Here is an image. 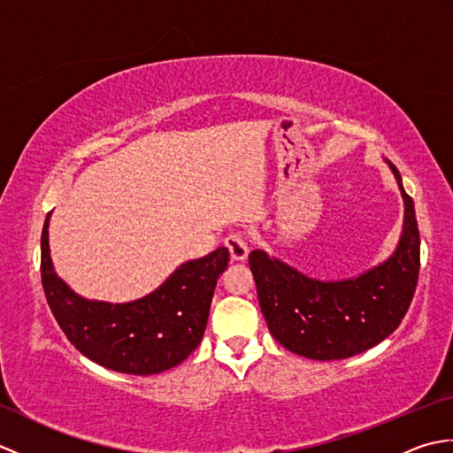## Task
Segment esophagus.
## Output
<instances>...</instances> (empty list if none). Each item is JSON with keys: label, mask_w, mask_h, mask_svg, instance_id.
I'll return each instance as SVG.
<instances>
[{"label": "esophagus", "mask_w": 453, "mask_h": 453, "mask_svg": "<svg viewBox=\"0 0 453 453\" xmlns=\"http://www.w3.org/2000/svg\"><path fill=\"white\" fill-rule=\"evenodd\" d=\"M224 243L229 249V255H232L234 261H243L249 253V245L243 234H229Z\"/></svg>", "instance_id": "obj_1"}]
</instances>
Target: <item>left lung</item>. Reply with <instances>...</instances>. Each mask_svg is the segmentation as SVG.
<instances>
[{
  "label": "left lung",
  "instance_id": "8db88e82",
  "mask_svg": "<svg viewBox=\"0 0 453 453\" xmlns=\"http://www.w3.org/2000/svg\"><path fill=\"white\" fill-rule=\"evenodd\" d=\"M389 163V161H388ZM397 179L405 218L388 261L346 280H315L261 249L249 255L268 331L284 349L311 360H342L372 349L397 329L417 290L420 235L412 198Z\"/></svg>",
  "mask_w": 453,
  "mask_h": 453
}]
</instances>
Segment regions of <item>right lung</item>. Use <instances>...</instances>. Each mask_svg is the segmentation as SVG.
<instances>
[{"label":"right lung","instance_id":"add662e5","mask_svg":"<svg viewBox=\"0 0 453 453\" xmlns=\"http://www.w3.org/2000/svg\"><path fill=\"white\" fill-rule=\"evenodd\" d=\"M46 216L41 237V276L46 302L75 349L104 368L161 373L188 358L204 334L211 296L229 251L180 265L157 290L128 303L85 300L54 273Z\"/></svg>","mask_w":453,"mask_h":453}]
</instances>
